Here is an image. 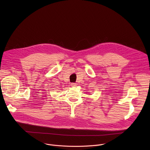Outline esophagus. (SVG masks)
Listing matches in <instances>:
<instances>
[{"instance_id":"obj_1","label":"esophagus","mask_w":150,"mask_h":150,"mask_svg":"<svg viewBox=\"0 0 150 150\" xmlns=\"http://www.w3.org/2000/svg\"><path fill=\"white\" fill-rule=\"evenodd\" d=\"M71 85L72 87H76V83H72L71 84Z\"/></svg>"}]
</instances>
